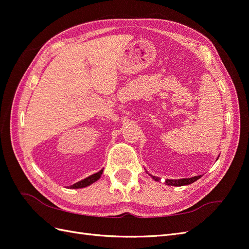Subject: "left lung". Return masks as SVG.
Masks as SVG:
<instances>
[{
    "label": "left lung",
    "instance_id": "8db88e82",
    "mask_svg": "<svg viewBox=\"0 0 249 249\" xmlns=\"http://www.w3.org/2000/svg\"><path fill=\"white\" fill-rule=\"evenodd\" d=\"M218 158H219V157H218ZM218 158H217V160H218ZM148 175H149V173H148ZM149 176L152 177L156 180V182H159V180H160V178L152 176V175H149ZM200 178H201V176H196V177H192V178H179V179H169V178H167L166 180H165V184L168 185V186H177V187H178V186H186V185H189V184L194 183L195 180H197Z\"/></svg>",
    "mask_w": 249,
    "mask_h": 249
}]
</instances>
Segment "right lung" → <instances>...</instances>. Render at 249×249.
Listing matches in <instances>:
<instances>
[{
	"instance_id": "right-lung-1",
	"label": "right lung",
	"mask_w": 249,
	"mask_h": 249,
	"mask_svg": "<svg viewBox=\"0 0 249 249\" xmlns=\"http://www.w3.org/2000/svg\"><path fill=\"white\" fill-rule=\"evenodd\" d=\"M103 171H104V169H101L99 172L93 173V175L89 176L88 178L82 179V180H80V182L70 186V188H71V189H80V188H85L87 186H90L101 178V176L103 175Z\"/></svg>"
}]
</instances>
